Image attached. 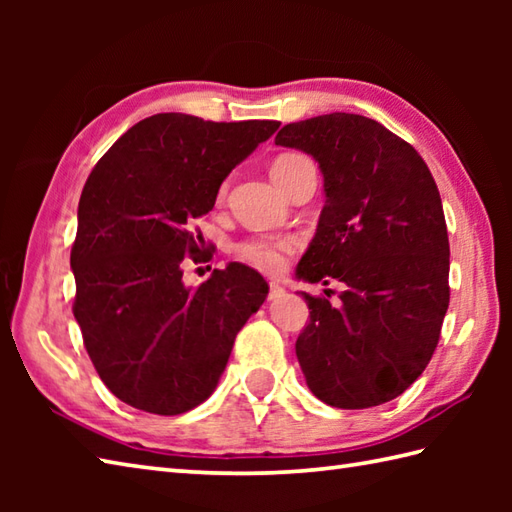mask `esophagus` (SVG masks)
Masks as SVG:
<instances>
[{"mask_svg":"<svg viewBox=\"0 0 512 512\" xmlns=\"http://www.w3.org/2000/svg\"><path fill=\"white\" fill-rule=\"evenodd\" d=\"M270 290H268V299L273 301V299H279V297H284L286 295V290H284V286H279V284H275V281H270V286H268Z\"/></svg>","mask_w":512,"mask_h":512,"instance_id":"34e87169","label":"esophagus"}]
</instances>
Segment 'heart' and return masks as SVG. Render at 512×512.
<instances>
[{
	"label": "heart",
	"mask_w": 512,
	"mask_h": 512,
	"mask_svg": "<svg viewBox=\"0 0 512 512\" xmlns=\"http://www.w3.org/2000/svg\"><path fill=\"white\" fill-rule=\"evenodd\" d=\"M306 160L308 158L301 154H281L273 160V165H270V176H273L275 182H279L290 169H295ZM226 193L228 182H222L220 191H217V200L222 202L226 198ZM295 248L297 239L290 235H255L244 239V242H239L235 246V255L237 259H242L244 264L257 270H264V273H279V270L288 264V259L295 253Z\"/></svg>",
	"instance_id": "obj_1"
}]
</instances>
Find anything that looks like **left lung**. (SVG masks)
<instances>
[{
	"label": "left lung",
	"instance_id": "1",
	"mask_svg": "<svg viewBox=\"0 0 512 512\" xmlns=\"http://www.w3.org/2000/svg\"><path fill=\"white\" fill-rule=\"evenodd\" d=\"M275 145L306 151L325 206L297 277L343 281L341 303L301 292L310 321L297 358L325 405L394 400L429 365L449 308V235L427 162L372 118L334 112L279 129Z\"/></svg>",
	"mask_w": 512,
	"mask_h": 512
}]
</instances>
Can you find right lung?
I'll return each instance as SVG.
<instances>
[{
    "label": "right lung",
    "mask_w": 512,
    "mask_h": 512,
    "mask_svg": "<svg viewBox=\"0 0 512 512\" xmlns=\"http://www.w3.org/2000/svg\"><path fill=\"white\" fill-rule=\"evenodd\" d=\"M279 125L156 114L92 169L70 253L72 312L94 369L127 405L158 416L198 407L264 303L268 284L253 268L228 264L187 288L182 264L204 253L195 220L222 180Z\"/></svg>",
    "instance_id": "obj_1"
}]
</instances>
